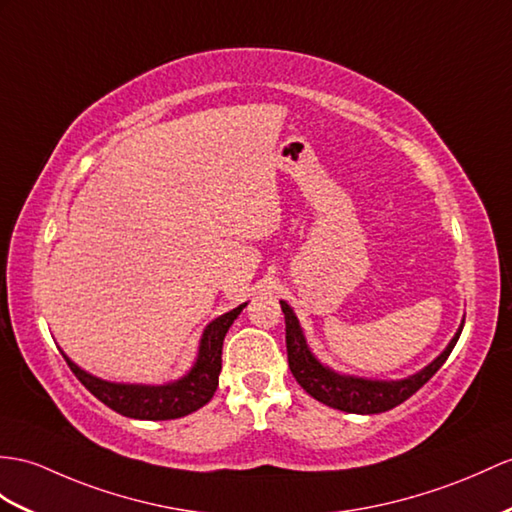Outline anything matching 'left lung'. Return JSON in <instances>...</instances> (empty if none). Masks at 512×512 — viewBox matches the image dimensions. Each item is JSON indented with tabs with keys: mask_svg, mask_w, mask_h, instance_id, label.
Instances as JSON below:
<instances>
[{
	"mask_svg": "<svg viewBox=\"0 0 512 512\" xmlns=\"http://www.w3.org/2000/svg\"><path fill=\"white\" fill-rule=\"evenodd\" d=\"M280 306L286 323V354H289V367L297 384L310 397H315L317 402L356 415L384 413V410L400 406L410 395H415L443 367L465 326V321L460 323L450 345L428 367H423L421 371L413 373V376L402 380H365L356 376H341V373L321 365L315 354L310 352L293 308L286 302H280Z\"/></svg>",
	"mask_w": 512,
	"mask_h": 512,
	"instance_id": "obj_1",
	"label": "left lung"
}]
</instances>
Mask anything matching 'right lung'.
<instances>
[{"label": "right lung", "instance_id": "1", "mask_svg": "<svg viewBox=\"0 0 512 512\" xmlns=\"http://www.w3.org/2000/svg\"><path fill=\"white\" fill-rule=\"evenodd\" d=\"M247 306H236L230 313L210 321L202 341H199V352L195 365L184 378L169 382V384H123V382H108L102 378L91 376L89 371L80 369L76 363L65 356L67 365L76 373V378L89 389L99 402L106 404L115 413L130 417V419H147V421H165L178 419L184 415L195 413L197 408L210 402L219 384L221 371V347L226 332L241 315V310Z\"/></svg>", "mask_w": 512, "mask_h": 512}]
</instances>
